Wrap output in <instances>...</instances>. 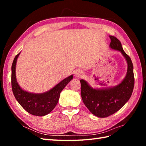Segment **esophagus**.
I'll use <instances>...</instances> for the list:
<instances>
[{"mask_svg":"<svg viewBox=\"0 0 146 146\" xmlns=\"http://www.w3.org/2000/svg\"><path fill=\"white\" fill-rule=\"evenodd\" d=\"M75 76L76 77H78V78H81V77L83 76V72L80 70H77L75 73Z\"/></svg>","mask_w":146,"mask_h":146,"instance_id":"esophagus-1","label":"esophagus"}]
</instances>
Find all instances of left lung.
I'll return each instance as SVG.
<instances>
[{
  "instance_id": "1",
  "label": "left lung",
  "mask_w": 146,
  "mask_h": 146,
  "mask_svg": "<svg viewBox=\"0 0 146 146\" xmlns=\"http://www.w3.org/2000/svg\"><path fill=\"white\" fill-rule=\"evenodd\" d=\"M110 47L121 52L127 62V72L124 80L113 88L94 89L84 80L81 83V96L83 103L91 113L98 117H107L119 110L131 98L134 86V75L131 59L123 51L121 42L110 36Z\"/></svg>"
}]
</instances>
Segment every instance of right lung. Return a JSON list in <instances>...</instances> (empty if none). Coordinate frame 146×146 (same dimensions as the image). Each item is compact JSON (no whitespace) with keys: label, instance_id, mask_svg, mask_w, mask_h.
Wrapping results in <instances>:
<instances>
[{"label":"right lung","instance_id":"add662e5","mask_svg":"<svg viewBox=\"0 0 146 146\" xmlns=\"http://www.w3.org/2000/svg\"><path fill=\"white\" fill-rule=\"evenodd\" d=\"M19 54L15 56L12 64L11 85L14 97L24 109L30 114L40 117L46 115L54 109L58 104L61 92L73 76L67 77L50 90L43 94H32L24 91L21 88L15 78V65Z\"/></svg>","mask_w":146,"mask_h":146}]
</instances>
